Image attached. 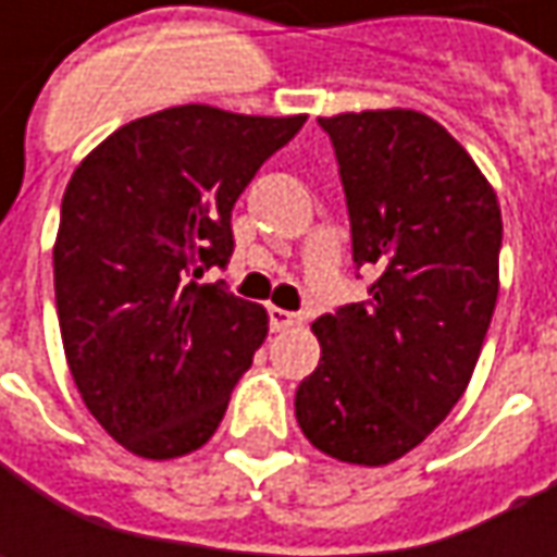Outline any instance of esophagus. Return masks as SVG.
<instances>
[{
  "label": "esophagus",
  "instance_id": "obj_1",
  "mask_svg": "<svg viewBox=\"0 0 557 557\" xmlns=\"http://www.w3.org/2000/svg\"><path fill=\"white\" fill-rule=\"evenodd\" d=\"M294 325H300L297 312L282 310V307H269V329L272 332H285V329H294Z\"/></svg>",
  "mask_w": 557,
  "mask_h": 557
}]
</instances>
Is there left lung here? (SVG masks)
<instances>
[{"instance_id":"1","label":"left lung","mask_w":557,"mask_h":557,"mask_svg":"<svg viewBox=\"0 0 557 557\" xmlns=\"http://www.w3.org/2000/svg\"><path fill=\"white\" fill-rule=\"evenodd\" d=\"M347 195L354 263L369 300L312 322L322 359L294 396L315 449L387 465L456 406L499 294L503 213L493 185L437 120L418 111L319 117Z\"/></svg>"}]
</instances>
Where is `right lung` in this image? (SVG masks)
<instances>
[{
    "label": "right lung",
    "mask_w": 557,
    "mask_h": 557,
    "mask_svg": "<svg viewBox=\"0 0 557 557\" xmlns=\"http://www.w3.org/2000/svg\"><path fill=\"white\" fill-rule=\"evenodd\" d=\"M307 114L180 104L139 117L79 163L54 238V307L86 409L141 459L195 453L267 341L263 307L223 282L232 207Z\"/></svg>",
    "instance_id": "1"
}]
</instances>
